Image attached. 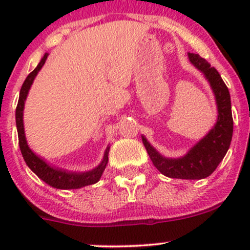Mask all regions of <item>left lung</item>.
Here are the masks:
<instances>
[{"label":"left lung","instance_id":"obj_1","mask_svg":"<svg viewBox=\"0 0 250 250\" xmlns=\"http://www.w3.org/2000/svg\"><path fill=\"white\" fill-rule=\"evenodd\" d=\"M188 58L210 82L216 98L219 115L218 122L213 129L200 143L196 144L188 155L178 160L162 157L143 137V143L153 166L163 175L174 179H203L210 175L225 157L230 147L233 132L230 92L220 74L201 55L188 53Z\"/></svg>","mask_w":250,"mask_h":250}]
</instances>
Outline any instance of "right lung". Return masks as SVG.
<instances>
[{
  "label": "right lung",
  "instance_id": "obj_1",
  "mask_svg": "<svg viewBox=\"0 0 250 250\" xmlns=\"http://www.w3.org/2000/svg\"><path fill=\"white\" fill-rule=\"evenodd\" d=\"M48 54L43 55L42 60L40 64L37 65L36 69L32 72H30L29 76L24 81L20 89L19 100H18V105L16 109V122H17V129H18V137H19V147L21 151V155L24 157L25 162L29 166L30 169L32 170L40 179L44 181V183L50 185L52 188H62V190H69V188H80L83 186L92 185L95 184L102 176L103 172H104L106 163L109 161V148H106L104 155V160L95 169L90 170L87 173H67L62 169H54V168L49 167L44 161L41 158L37 157L34 152L29 148L26 144V139H25L24 134V125H22V110H24V102L26 99L27 92H29L30 87H31L34 78L36 77L37 72L41 70L43 64L46 62Z\"/></svg>",
  "mask_w": 250,
  "mask_h": 250
}]
</instances>
